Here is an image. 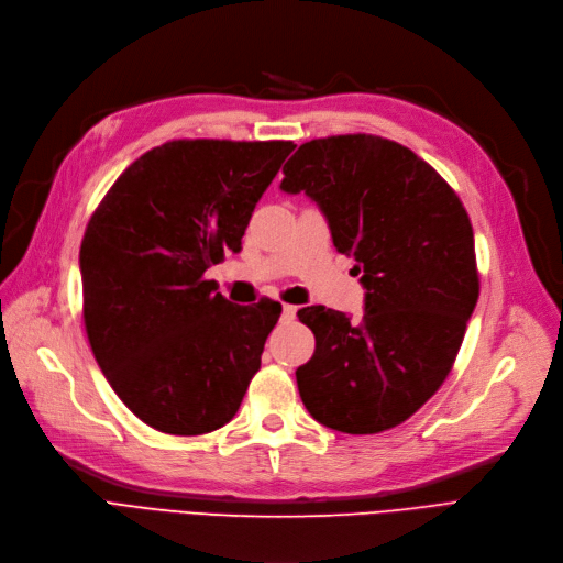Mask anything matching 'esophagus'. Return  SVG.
Instances as JSON below:
<instances>
[{
  "label": "esophagus",
  "instance_id": "34e87169",
  "mask_svg": "<svg viewBox=\"0 0 563 563\" xmlns=\"http://www.w3.org/2000/svg\"><path fill=\"white\" fill-rule=\"evenodd\" d=\"M296 313H298V307H292V305L282 307V318L284 320H292V318H296Z\"/></svg>",
  "mask_w": 563,
  "mask_h": 563
}]
</instances>
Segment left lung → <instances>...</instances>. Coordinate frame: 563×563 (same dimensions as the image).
Returning a JSON list of instances; mask_svg holds the SVG:
<instances>
[{"mask_svg":"<svg viewBox=\"0 0 563 563\" xmlns=\"http://www.w3.org/2000/svg\"><path fill=\"white\" fill-rule=\"evenodd\" d=\"M279 187L318 203L366 288L357 325L320 305L298 311L316 336L296 371L302 404L334 431L383 433L442 387L461 351L478 300L467 210L431 165L376 135L302 144Z\"/></svg>","mask_w":563,"mask_h":563,"instance_id":"1","label":"left lung"}]
</instances>
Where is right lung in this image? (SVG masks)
I'll list each match as a JSON object with an SVG mask.
<instances>
[{"mask_svg":"<svg viewBox=\"0 0 563 563\" xmlns=\"http://www.w3.org/2000/svg\"><path fill=\"white\" fill-rule=\"evenodd\" d=\"M292 142L174 140L110 187L79 247L82 316L117 396L169 435L233 419L282 305H231L206 271L240 252Z\"/></svg>","mask_w":563,"mask_h":563,"instance_id":"right-lung-1","label":"right lung"}]
</instances>
